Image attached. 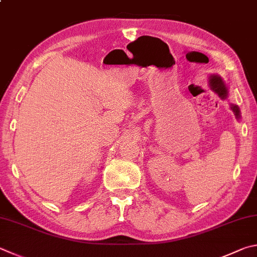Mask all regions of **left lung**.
<instances>
[{"instance_id": "1", "label": "left lung", "mask_w": 257, "mask_h": 257, "mask_svg": "<svg viewBox=\"0 0 257 257\" xmlns=\"http://www.w3.org/2000/svg\"><path fill=\"white\" fill-rule=\"evenodd\" d=\"M209 85L210 88L213 92H216L219 95V97H221L222 100H226L228 96V88L226 86L225 82L222 81V78L220 76L216 75V74H212V75L209 76ZM230 109L234 111V113L236 115V118L239 120L240 118V111L239 108L236 104H230Z\"/></svg>"}]
</instances>
